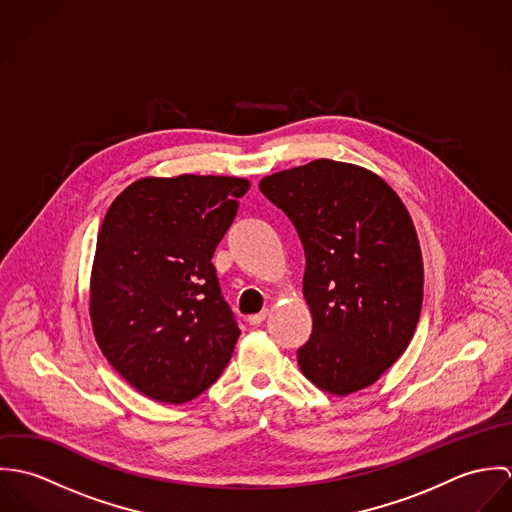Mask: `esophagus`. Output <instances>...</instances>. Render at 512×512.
I'll return each mask as SVG.
<instances>
[{"instance_id":"obj_1","label":"esophagus","mask_w":512,"mask_h":512,"mask_svg":"<svg viewBox=\"0 0 512 512\" xmlns=\"http://www.w3.org/2000/svg\"><path fill=\"white\" fill-rule=\"evenodd\" d=\"M266 317H268V311L264 309V311H260V313L248 315V323H250V325H260V323H262Z\"/></svg>"}]
</instances>
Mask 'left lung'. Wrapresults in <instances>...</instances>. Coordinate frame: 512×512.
Returning a JSON list of instances; mask_svg holds the SVG:
<instances>
[{
	"label": "left lung",
	"instance_id": "1",
	"mask_svg": "<svg viewBox=\"0 0 512 512\" xmlns=\"http://www.w3.org/2000/svg\"><path fill=\"white\" fill-rule=\"evenodd\" d=\"M305 252L313 331L301 372L331 394L370 386L406 351L422 311L424 266L400 197L374 173L333 159L264 177Z\"/></svg>",
	"mask_w": 512,
	"mask_h": 512
}]
</instances>
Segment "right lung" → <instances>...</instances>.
<instances>
[{"instance_id": "obj_1", "label": "right lung", "mask_w": 512, "mask_h": 512, "mask_svg": "<svg viewBox=\"0 0 512 512\" xmlns=\"http://www.w3.org/2000/svg\"><path fill=\"white\" fill-rule=\"evenodd\" d=\"M248 187L238 177H146L102 220L90 278L94 337L151 400L197 398L232 357L240 329L211 260Z\"/></svg>"}]
</instances>
